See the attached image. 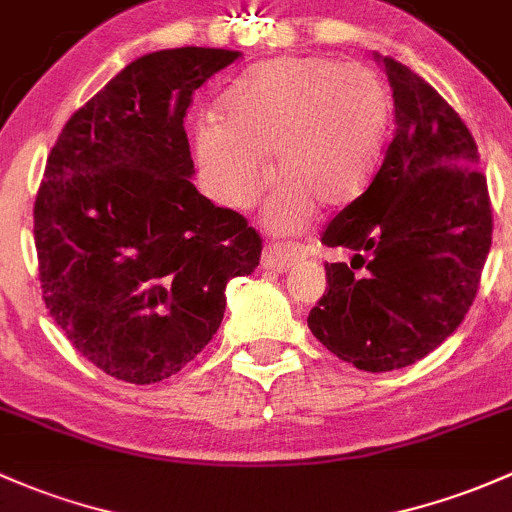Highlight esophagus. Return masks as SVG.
<instances>
[{"label": "esophagus", "instance_id": "1", "mask_svg": "<svg viewBox=\"0 0 512 512\" xmlns=\"http://www.w3.org/2000/svg\"><path fill=\"white\" fill-rule=\"evenodd\" d=\"M304 257L306 250L301 245H294V242H272L262 252V265L274 272H287L294 262L304 260Z\"/></svg>", "mask_w": 512, "mask_h": 512}]
</instances>
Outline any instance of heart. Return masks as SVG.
<instances>
[{
  "label": "heart",
  "instance_id": "b5f03b06",
  "mask_svg": "<svg viewBox=\"0 0 512 512\" xmlns=\"http://www.w3.org/2000/svg\"><path fill=\"white\" fill-rule=\"evenodd\" d=\"M390 125V98L373 68L328 56L274 58L230 95L225 120L193 132L208 193L225 208H250L279 179L267 225L301 230L316 203H351L373 176Z\"/></svg>",
  "mask_w": 512,
  "mask_h": 512
}]
</instances>
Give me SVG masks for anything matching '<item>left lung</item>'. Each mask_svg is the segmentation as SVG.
Listing matches in <instances>:
<instances>
[{
    "label": "left lung",
    "mask_w": 512,
    "mask_h": 512,
    "mask_svg": "<svg viewBox=\"0 0 512 512\" xmlns=\"http://www.w3.org/2000/svg\"><path fill=\"white\" fill-rule=\"evenodd\" d=\"M378 58L395 98V137L368 188L321 233L353 260L328 262V287L306 319L328 351L368 373L407 368L459 328L493 233L469 127L427 80Z\"/></svg>",
    "instance_id": "obj_1"
}]
</instances>
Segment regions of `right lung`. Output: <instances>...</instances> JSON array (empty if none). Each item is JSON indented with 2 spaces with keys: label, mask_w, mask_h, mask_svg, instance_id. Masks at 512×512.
<instances>
[{
  "label": "right lung",
  "mask_w": 512,
  "mask_h": 512,
  "mask_svg": "<svg viewBox=\"0 0 512 512\" xmlns=\"http://www.w3.org/2000/svg\"><path fill=\"white\" fill-rule=\"evenodd\" d=\"M225 48L147 53L73 112L48 154L34 242L48 314L102 373L152 385L218 331L225 287L262 238L191 184L193 93L238 61Z\"/></svg>",
  "instance_id": "1"
}]
</instances>
